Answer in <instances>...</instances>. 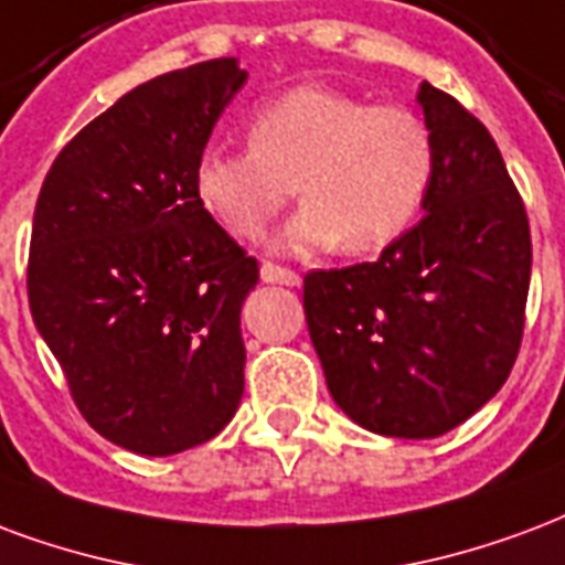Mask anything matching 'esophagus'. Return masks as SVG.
Segmentation results:
<instances>
[{"mask_svg": "<svg viewBox=\"0 0 565 565\" xmlns=\"http://www.w3.org/2000/svg\"><path fill=\"white\" fill-rule=\"evenodd\" d=\"M260 278L266 284H284V287H299L302 284V278L294 269H284V266H275V263H263Z\"/></svg>", "mask_w": 565, "mask_h": 565, "instance_id": "esophagus-1", "label": "esophagus"}]
</instances>
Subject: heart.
I'll list each match as a JSON object with an SVG mask.
<instances>
[{"mask_svg": "<svg viewBox=\"0 0 565 565\" xmlns=\"http://www.w3.org/2000/svg\"><path fill=\"white\" fill-rule=\"evenodd\" d=\"M250 146H206L194 198L209 218L260 239L294 194L305 198L271 239L284 254L335 248L377 254L398 242L428 200L437 146L401 104H371L332 86H296L250 113Z\"/></svg>", "mask_w": 565, "mask_h": 565, "instance_id": "obj_1", "label": "heart"}]
</instances>
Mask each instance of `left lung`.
Here are the masks:
<instances>
[{
    "mask_svg": "<svg viewBox=\"0 0 565 565\" xmlns=\"http://www.w3.org/2000/svg\"><path fill=\"white\" fill-rule=\"evenodd\" d=\"M416 102L437 146L425 218L377 263L308 271L305 320L350 419L431 440L494 398L515 365L533 248L488 128L431 83Z\"/></svg>",
    "mask_w": 565,
    "mask_h": 565,
    "instance_id": "left-lung-1",
    "label": "left lung"
}]
</instances>
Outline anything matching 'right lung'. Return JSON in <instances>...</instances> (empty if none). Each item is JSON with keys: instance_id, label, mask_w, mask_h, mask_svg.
Wrapping results in <instances>:
<instances>
[{"instance_id": "1", "label": "right lung", "mask_w": 565, "mask_h": 565, "mask_svg": "<svg viewBox=\"0 0 565 565\" xmlns=\"http://www.w3.org/2000/svg\"><path fill=\"white\" fill-rule=\"evenodd\" d=\"M248 71L212 60L122 95L60 152L29 245V308L95 431L185 452L239 411V315L257 260L194 198V167Z\"/></svg>"}]
</instances>
